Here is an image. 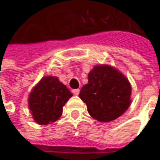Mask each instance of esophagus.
I'll return each mask as SVG.
<instances>
[{
  "label": "esophagus",
  "instance_id": "1",
  "mask_svg": "<svg viewBox=\"0 0 160 160\" xmlns=\"http://www.w3.org/2000/svg\"><path fill=\"white\" fill-rule=\"evenodd\" d=\"M72 92L75 94V95H78L79 94V92H80V90L79 89H73L72 90Z\"/></svg>",
  "mask_w": 160,
  "mask_h": 160
}]
</instances>
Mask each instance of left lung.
<instances>
[{
  "label": "left lung",
  "mask_w": 160,
  "mask_h": 160,
  "mask_svg": "<svg viewBox=\"0 0 160 160\" xmlns=\"http://www.w3.org/2000/svg\"><path fill=\"white\" fill-rule=\"evenodd\" d=\"M131 92V84L122 73L113 67L100 65L90 71L88 83L82 87L79 97L94 119L109 122L129 108Z\"/></svg>",
  "instance_id": "8db88e82"
}]
</instances>
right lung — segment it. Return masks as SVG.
Here are the masks:
<instances>
[{
	"mask_svg": "<svg viewBox=\"0 0 160 160\" xmlns=\"http://www.w3.org/2000/svg\"><path fill=\"white\" fill-rule=\"evenodd\" d=\"M72 96L58 77H42L28 97V106L34 121L39 125L55 122L62 115L63 106Z\"/></svg>",
	"mask_w": 160,
	"mask_h": 160,
	"instance_id": "obj_1",
	"label": "right lung"
}]
</instances>
